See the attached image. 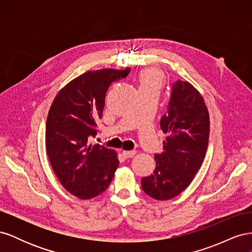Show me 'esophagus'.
<instances>
[{"instance_id":"obj_1","label":"esophagus","mask_w":252,"mask_h":252,"mask_svg":"<svg viewBox=\"0 0 252 252\" xmlns=\"http://www.w3.org/2000/svg\"><path fill=\"white\" fill-rule=\"evenodd\" d=\"M135 150H123L122 151V155L125 158H132L135 155Z\"/></svg>"}]
</instances>
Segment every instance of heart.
Segmentation results:
<instances>
[{"instance_id":"b5f03b06","label":"heart","mask_w":252,"mask_h":252,"mask_svg":"<svg viewBox=\"0 0 252 252\" xmlns=\"http://www.w3.org/2000/svg\"><path fill=\"white\" fill-rule=\"evenodd\" d=\"M140 91L146 90H158L163 86V74L161 71L154 68L144 69L139 73Z\"/></svg>"}]
</instances>
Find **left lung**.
I'll return each mask as SVG.
<instances>
[{"mask_svg": "<svg viewBox=\"0 0 252 252\" xmlns=\"http://www.w3.org/2000/svg\"><path fill=\"white\" fill-rule=\"evenodd\" d=\"M164 133L162 154H156V169L142 179V189L158 201L170 200L189 186L201 168L208 147L209 113L204 98L191 84L171 86L167 112L159 121Z\"/></svg>", "mask_w": 252, "mask_h": 252, "instance_id": "obj_1", "label": "left lung"}]
</instances>
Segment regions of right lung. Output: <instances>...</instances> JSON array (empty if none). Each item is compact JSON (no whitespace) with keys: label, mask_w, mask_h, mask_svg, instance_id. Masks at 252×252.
I'll return each mask as SVG.
<instances>
[{"label":"right lung","mask_w":252,"mask_h":252,"mask_svg":"<svg viewBox=\"0 0 252 252\" xmlns=\"http://www.w3.org/2000/svg\"><path fill=\"white\" fill-rule=\"evenodd\" d=\"M129 72L130 68H109L83 73L60 90L49 109L45 132L49 162L61 184L79 199L104 192L119 166L116 151L89 142L97 133L108 87Z\"/></svg>","instance_id":"add662e5"}]
</instances>
